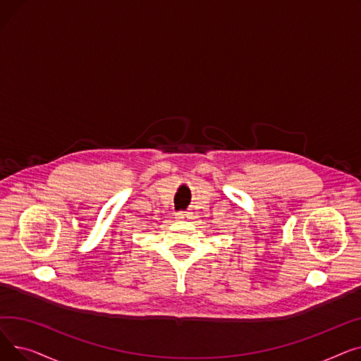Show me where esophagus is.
<instances>
[{
  "label": "esophagus",
  "instance_id": "obj_1",
  "mask_svg": "<svg viewBox=\"0 0 361 361\" xmlns=\"http://www.w3.org/2000/svg\"><path fill=\"white\" fill-rule=\"evenodd\" d=\"M176 218H177V219H180V221H181V219H185V218H188V212H185V211H180V212H177V214H176Z\"/></svg>",
  "mask_w": 361,
  "mask_h": 361
}]
</instances>
